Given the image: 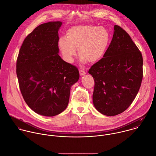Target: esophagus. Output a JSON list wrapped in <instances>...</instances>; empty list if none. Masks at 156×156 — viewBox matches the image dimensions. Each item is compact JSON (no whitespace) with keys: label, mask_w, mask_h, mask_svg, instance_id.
<instances>
[{"label":"esophagus","mask_w":156,"mask_h":156,"mask_svg":"<svg viewBox=\"0 0 156 156\" xmlns=\"http://www.w3.org/2000/svg\"><path fill=\"white\" fill-rule=\"evenodd\" d=\"M79 74H80V75L81 76H84V75L86 74V72H85V71L82 70V69H80V70L79 71Z\"/></svg>","instance_id":"obj_1"}]
</instances>
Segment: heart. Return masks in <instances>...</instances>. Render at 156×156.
<instances>
[{
	"label": "heart",
	"mask_w": 156,
	"mask_h": 156,
	"mask_svg": "<svg viewBox=\"0 0 156 156\" xmlns=\"http://www.w3.org/2000/svg\"><path fill=\"white\" fill-rule=\"evenodd\" d=\"M111 34L104 27L94 25H80L69 28L66 38L58 42V48L66 62L73 63L76 49L82 63H94L102 60L111 43Z\"/></svg>",
	"instance_id": "1"
}]
</instances>
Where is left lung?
<instances>
[{
	"label": "left lung",
	"instance_id": "8db88e82",
	"mask_svg": "<svg viewBox=\"0 0 156 156\" xmlns=\"http://www.w3.org/2000/svg\"><path fill=\"white\" fill-rule=\"evenodd\" d=\"M94 80L93 102L111 116L125 111L136 97L143 78L142 55L129 34L115 25L104 57L88 71Z\"/></svg>",
	"mask_w": 156,
	"mask_h": 156
}]
</instances>
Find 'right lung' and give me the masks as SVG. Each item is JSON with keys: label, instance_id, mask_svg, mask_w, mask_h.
Returning <instances> with one entry per match:
<instances>
[{"label": "right lung", "instance_id": "right-lung-1", "mask_svg": "<svg viewBox=\"0 0 156 156\" xmlns=\"http://www.w3.org/2000/svg\"><path fill=\"white\" fill-rule=\"evenodd\" d=\"M61 21L36 27L24 40L16 63L20 88L35 113L54 116L68 106L71 87L79 79L77 68L58 55Z\"/></svg>", "mask_w": 156, "mask_h": 156}]
</instances>
